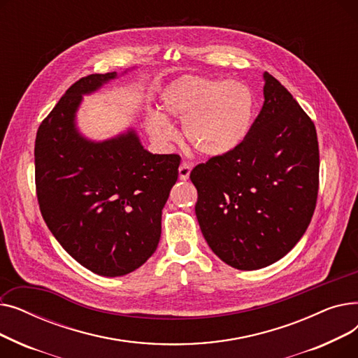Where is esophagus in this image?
Segmentation results:
<instances>
[{
	"mask_svg": "<svg viewBox=\"0 0 358 358\" xmlns=\"http://www.w3.org/2000/svg\"><path fill=\"white\" fill-rule=\"evenodd\" d=\"M190 173H192V164L190 162H182L180 165V168H178V177H180V180H182V181L189 180Z\"/></svg>",
	"mask_w": 358,
	"mask_h": 358,
	"instance_id": "34e87169",
	"label": "esophagus"
}]
</instances>
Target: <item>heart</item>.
Masks as SVG:
<instances>
[{"mask_svg": "<svg viewBox=\"0 0 358 358\" xmlns=\"http://www.w3.org/2000/svg\"><path fill=\"white\" fill-rule=\"evenodd\" d=\"M164 108L184 123V138L203 157L232 152L250 134L255 111L252 90L239 81L209 77H182L164 92ZM148 131L155 142L166 145L176 130L159 113L148 119Z\"/></svg>", "mask_w": 358, "mask_h": 358, "instance_id": "obj_1", "label": "heart"}]
</instances>
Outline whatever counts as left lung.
Segmentation results:
<instances>
[{
    "label": "left lung",
    "mask_w": 358,
    "mask_h": 358,
    "mask_svg": "<svg viewBox=\"0 0 358 358\" xmlns=\"http://www.w3.org/2000/svg\"><path fill=\"white\" fill-rule=\"evenodd\" d=\"M262 78L264 104L245 141L190 174L201 234L238 270L283 258L306 232L319 189L313 122L273 75Z\"/></svg>",
    "instance_id": "left-lung-1"
}]
</instances>
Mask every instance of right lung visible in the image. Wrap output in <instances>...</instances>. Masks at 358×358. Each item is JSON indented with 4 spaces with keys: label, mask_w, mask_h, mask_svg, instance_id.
I'll return each mask as SVG.
<instances>
[{
    "label": "right lung",
    "mask_w": 358,
    "mask_h": 358,
    "mask_svg": "<svg viewBox=\"0 0 358 358\" xmlns=\"http://www.w3.org/2000/svg\"><path fill=\"white\" fill-rule=\"evenodd\" d=\"M117 78L91 73L72 84L41 123L34 143L36 193L48 228L90 271L119 277L139 268L161 238V215L180 157L154 155L129 129L94 142L75 123L83 96Z\"/></svg>",
    "instance_id": "obj_1"
}]
</instances>
